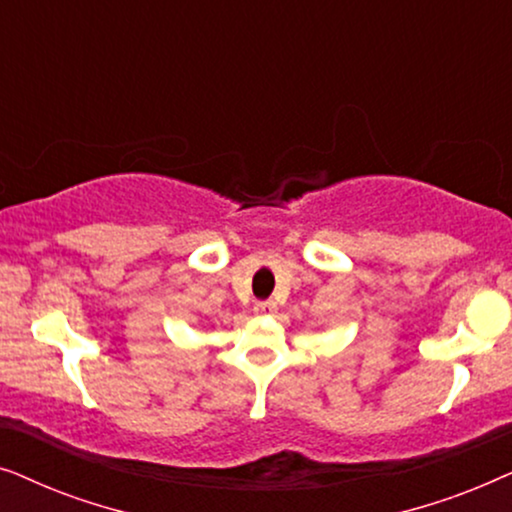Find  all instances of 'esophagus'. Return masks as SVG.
<instances>
[{"label":"esophagus","instance_id":"esophagus-1","mask_svg":"<svg viewBox=\"0 0 512 512\" xmlns=\"http://www.w3.org/2000/svg\"><path fill=\"white\" fill-rule=\"evenodd\" d=\"M254 312L258 317H270V314H277V305L272 300H258L254 305Z\"/></svg>","mask_w":512,"mask_h":512}]
</instances>
